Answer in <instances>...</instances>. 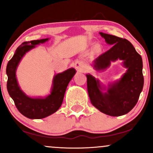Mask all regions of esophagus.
Listing matches in <instances>:
<instances>
[{
  "mask_svg": "<svg viewBox=\"0 0 153 153\" xmlns=\"http://www.w3.org/2000/svg\"><path fill=\"white\" fill-rule=\"evenodd\" d=\"M75 67L78 70H81V65L80 62H76L75 64Z\"/></svg>",
  "mask_w": 153,
  "mask_h": 153,
  "instance_id": "1",
  "label": "esophagus"
}]
</instances>
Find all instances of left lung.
I'll return each mask as SVG.
<instances>
[{"label":"left lung","instance_id":"left-lung-1","mask_svg":"<svg viewBox=\"0 0 153 153\" xmlns=\"http://www.w3.org/2000/svg\"><path fill=\"white\" fill-rule=\"evenodd\" d=\"M111 48L101 54L94 62L96 71H104L109 67L111 61L119 59L127 69L120 80L106 88L99 80L87 74V88L91 102L100 111L111 117L126 114L137 103L144 85L143 59L133 45L126 39L100 32Z\"/></svg>","mask_w":153,"mask_h":153}]
</instances>
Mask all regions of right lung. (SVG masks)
Returning a JSON list of instances; mask_svg holds the SVG:
<instances>
[{
	"label": "right lung",
	"mask_w": 153,
	"mask_h": 153,
	"mask_svg": "<svg viewBox=\"0 0 153 153\" xmlns=\"http://www.w3.org/2000/svg\"><path fill=\"white\" fill-rule=\"evenodd\" d=\"M49 39L24 42L16 50L13 57L8 61L6 67L8 75L7 90L14 101L17 109L29 119H43L59 109L62 103L67 86L76 73L74 68H70L54 75L51 94L45 98H31L21 90L16 77V68L26 52L34 48L40 43H45Z\"/></svg>",
	"instance_id": "obj_1"
}]
</instances>
